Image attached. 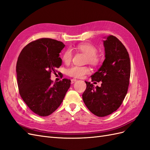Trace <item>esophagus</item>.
Returning a JSON list of instances; mask_svg holds the SVG:
<instances>
[{
	"label": "esophagus",
	"mask_w": 150,
	"mask_h": 150,
	"mask_svg": "<svg viewBox=\"0 0 150 150\" xmlns=\"http://www.w3.org/2000/svg\"><path fill=\"white\" fill-rule=\"evenodd\" d=\"M76 81V79H71V83H74Z\"/></svg>",
	"instance_id": "34e87169"
}]
</instances>
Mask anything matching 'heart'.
<instances>
[{"label": "heart", "instance_id": "obj_1", "mask_svg": "<svg viewBox=\"0 0 150 150\" xmlns=\"http://www.w3.org/2000/svg\"><path fill=\"white\" fill-rule=\"evenodd\" d=\"M76 49L87 55V61L88 63L94 66L98 64L99 58L97 55L98 49L94 45L87 43L81 44L76 46ZM72 56L73 52L71 49H68L65 51L62 56L63 62L66 64L69 63L71 61ZM89 73L90 69L86 67L72 66L68 68L67 70V75L74 78H81Z\"/></svg>", "mask_w": 150, "mask_h": 150}]
</instances>
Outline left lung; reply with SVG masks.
Wrapping results in <instances>:
<instances>
[{"label":"left lung","instance_id":"8db88e82","mask_svg":"<svg viewBox=\"0 0 150 150\" xmlns=\"http://www.w3.org/2000/svg\"><path fill=\"white\" fill-rule=\"evenodd\" d=\"M105 59L99 70L91 76L92 82H102L95 87L86 82L82 94L87 108L98 117H105L120 106L128 91L130 75V61L125 46L113 35L104 37Z\"/></svg>","mask_w":150,"mask_h":150}]
</instances>
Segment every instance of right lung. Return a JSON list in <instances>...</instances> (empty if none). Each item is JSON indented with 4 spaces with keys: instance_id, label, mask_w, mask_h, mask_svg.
<instances>
[{
    "instance_id": "add662e5",
    "label": "right lung",
    "mask_w": 150,
    "mask_h": 150,
    "mask_svg": "<svg viewBox=\"0 0 150 150\" xmlns=\"http://www.w3.org/2000/svg\"><path fill=\"white\" fill-rule=\"evenodd\" d=\"M62 42L43 38L22 49L16 64L17 81L21 98L33 113L41 117L52 113L62 103L71 80L63 79L52 84L51 73L60 67Z\"/></svg>"
}]
</instances>
